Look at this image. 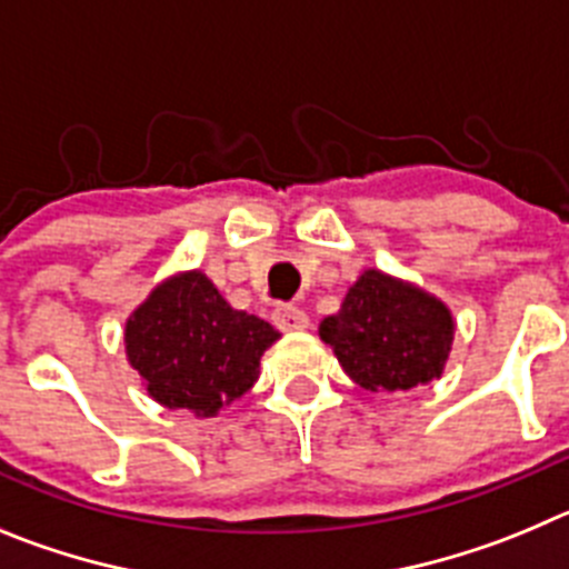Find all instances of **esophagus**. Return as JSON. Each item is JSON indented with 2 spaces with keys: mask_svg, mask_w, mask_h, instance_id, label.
I'll return each mask as SVG.
<instances>
[{
  "mask_svg": "<svg viewBox=\"0 0 569 569\" xmlns=\"http://www.w3.org/2000/svg\"><path fill=\"white\" fill-rule=\"evenodd\" d=\"M274 326L286 333H295V331H306L309 328V315L297 306H278L272 315Z\"/></svg>",
  "mask_w": 569,
  "mask_h": 569,
  "instance_id": "1",
  "label": "esophagus"
}]
</instances>
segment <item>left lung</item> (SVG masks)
<instances>
[{"label":"left lung","instance_id":"obj_1","mask_svg":"<svg viewBox=\"0 0 569 569\" xmlns=\"http://www.w3.org/2000/svg\"><path fill=\"white\" fill-rule=\"evenodd\" d=\"M320 339L365 390H412L440 379L455 320L449 306L421 286L365 269L337 315L320 322Z\"/></svg>","mask_w":569,"mask_h":569}]
</instances>
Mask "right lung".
I'll list each match as a JSON object with an SVG mask.
<instances>
[{
    "label": "right lung",
    "mask_w": 569,
    "mask_h": 569,
    "mask_svg": "<svg viewBox=\"0 0 569 569\" xmlns=\"http://www.w3.org/2000/svg\"><path fill=\"white\" fill-rule=\"evenodd\" d=\"M280 333L232 309L201 269L159 280L126 320V359L168 410L219 416L260 376V357Z\"/></svg>",
    "instance_id": "right-lung-1"
}]
</instances>
